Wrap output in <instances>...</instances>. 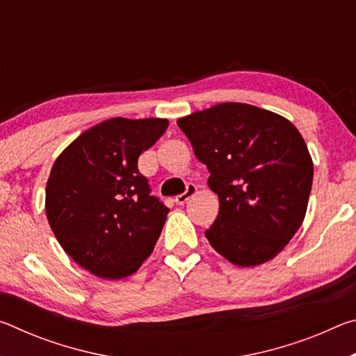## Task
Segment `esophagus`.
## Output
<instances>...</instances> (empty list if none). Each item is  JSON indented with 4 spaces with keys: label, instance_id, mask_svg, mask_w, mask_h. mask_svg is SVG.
Instances as JSON below:
<instances>
[{
    "label": "esophagus",
    "instance_id": "34e87169",
    "mask_svg": "<svg viewBox=\"0 0 356 356\" xmlns=\"http://www.w3.org/2000/svg\"><path fill=\"white\" fill-rule=\"evenodd\" d=\"M196 185L195 184H188L186 185V190L182 193V195H179V196H176V204H179V206H184V204L190 200L191 196H195L196 195Z\"/></svg>",
    "mask_w": 356,
    "mask_h": 356
}]
</instances>
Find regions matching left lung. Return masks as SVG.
Wrapping results in <instances>:
<instances>
[{
    "instance_id": "1",
    "label": "left lung",
    "mask_w": 356,
    "mask_h": 356,
    "mask_svg": "<svg viewBox=\"0 0 356 356\" xmlns=\"http://www.w3.org/2000/svg\"><path fill=\"white\" fill-rule=\"evenodd\" d=\"M177 125L220 200L206 231L210 245L238 267L273 259L308 207L314 168L300 131L280 114L234 102L180 118Z\"/></svg>"
}]
</instances>
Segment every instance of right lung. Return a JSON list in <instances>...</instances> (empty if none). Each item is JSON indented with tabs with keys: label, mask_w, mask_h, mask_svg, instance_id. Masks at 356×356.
<instances>
[{
	"label": "right lung",
	"mask_w": 356,
	"mask_h": 356,
	"mask_svg": "<svg viewBox=\"0 0 356 356\" xmlns=\"http://www.w3.org/2000/svg\"><path fill=\"white\" fill-rule=\"evenodd\" d=\"M168 129V119L113 118L69 144L45 188L50 227L64 251L99 278L135 273L154 251L170 212L150 196L140 155Z\"/></svg>",
	"instance_id": "1"
}]
</instances>
